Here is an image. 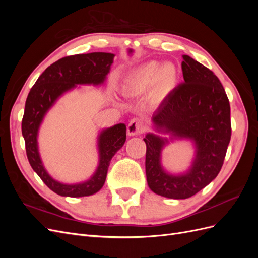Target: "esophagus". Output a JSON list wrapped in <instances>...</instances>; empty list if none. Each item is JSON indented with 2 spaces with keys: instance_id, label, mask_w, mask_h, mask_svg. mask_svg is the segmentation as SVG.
Wrapping results in <instances>:
<instances>
[{
  "instance_id": "esophagus-1",
  "label": "esophagus",
  "mask_w": 258,
  "mask_h": 258,
  "mask_svg": "<svg viewBox=\"0 0 258 258\" xmlns=\"http://www.w3.org/2000/svg\"><path fill=\"white\" fill-rule=\"evenodd\" d=\"M144 130H145L144 122L142 119H140V118L131 119L128 124V128H127V132L129 136L141 135Z\"/></svg>"
}]
</instances>
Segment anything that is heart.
<instances>
[{
    "mask_svg": "<svg viewBox=\"0 0 258 258\" xmlns=\"http://www.w3.org/2000/svg\"><path fill=\"white\" fill-rule=\"evenodd\" d=\"M175 81V73L173 69L163 67L157 69L155 64H147L140 69L139 71L131 77L129 81V87L132 90H143L151 87L156 83L157 85V93L159 96L165 95L173 85Z\"/></svg>",
    "mask_w": 258,
    "mask_h": 258,
    "instance_id": "1",
    "label": "heart"
}]
</instances>
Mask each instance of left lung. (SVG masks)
<instances>
[{
  "mask_svg": "<svg viewBox=\"0 0 258 258\" xmlns=\"http://www.w3.org/2000/svg\"><path fill=\"white\" fill-rule=\"evenodd\" d=\"M184 82L153 114L154 128L171 139L190 140L196 154L188 171L170 174L161 166V151L169 140L147 134L145 172L148 187L171 199L196 195L220 173L231 137L230 105L218 77L198 61L183 54Z\"/></svg>",
  "mask_w": 258,
  "mask_h": 258,
  "instance_id": "obj_1",
  "label": "left lung"
}]
</instances>
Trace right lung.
<instances>
[{
  "mask_svg": "<svg viewBox=\"0 0 258 258\" xmlns=\"http://www.w3.org/2000/svg\"><path fill=\"white\" fill-rule=\"evenodd\" d=\"M114 56L110 52H91L62 58L45 70L28 95L21 123L27 157L42 181L60 196H90L102 188L111 159L126 142V124L117 123L101 131L98 137L99 166L89 179L77 184L60 183L46 171L38 153V129L46 113L64 92L75 88L76 85L103 84Z\"/></svg>",
  "mask_w": 258,
  "mask_h": 258,
  "instance_id": "obj_1",
  "label": "right lung"
}]
</instances>
